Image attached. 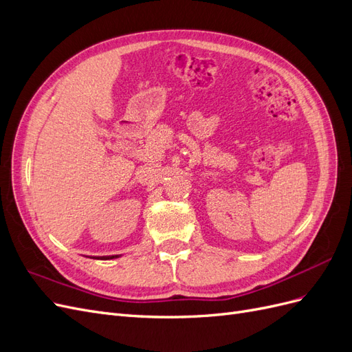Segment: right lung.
Instances as JSON below:
<instances>
[{
    "label": "right lung",
    "mask_w": 352,
    "mask_h": 352,
    "mask_svg": "<svg viewBox=\"0 0 352 352\" xmlns=\"http://www.w3.org/2000/svg\"><path fill=\"white\" fill-rule=\"evenodd\" d=\"M119 255H110V257H101V260H111V258H117Z\"/></svg>",
    "instance_id": "right-lung-1"
}]
</instances>
